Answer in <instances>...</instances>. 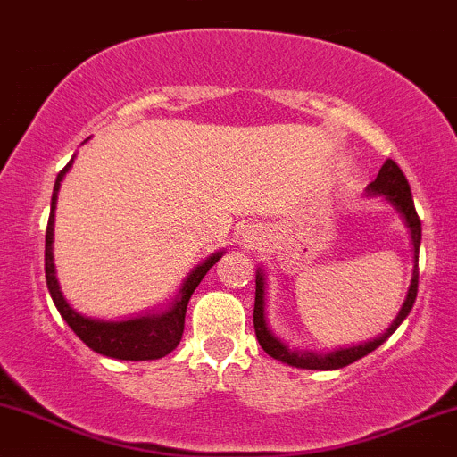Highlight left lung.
<instances>
[{"label": "left lung", "instance_id": "left-lung-1", "mask_svg": "<svg viewBox=\"0 0 457 457\" xmlns=\"http://www.w3.org/2000/svg\"><path fill=\"white\" fill-rule=\"evenodd\" d=\"M369 193L370 195H382V197L388 199L390 204L397 208V212L403 217L405 225H408L410 238H412V252H414V269H412V282H410L408 288V297H405L403 305H401L397 319L393 320L386 332L379 336V338L369 340V343L358 345V347H349V349H338V351H329V353H314V351H297L290 349L288 345L282 343L273 332H270L267 317H264V275L262 270H258L255 275V305H253V329H255V338H258L260 347H262L270 358L279 360V362L290 364V367L297 369H314V370H332V369H343L347 364L355 362V360L364 358V355L370 353L388 338L395 329L399 328L401 320L410 314L412 310L414 299H416V290H419V247H420V219L414 210V199L412 193H410V184L405 179L403 171L399 169V164L395 160H386L384 167L379 169L378 178L375 182L369 184Z\"/></svg>", "mask_w": 457, "mask_h": 457}]
</instances>
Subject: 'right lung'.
I'll use <instances>...</instances> for the list:
<instances>
[{"label":"right lung","mask_w":457,"mask_h":457,"mask_svg":"<svg viewBox=\"0 0 457 457\" xmlns=\"http://www.w3.org/2000/svg\"><path fill=\"white\" fill-rule=\"evenodd\" d=\"M73 158L69 160L67 167L58 173L56 184H54L52 195V212H49L47 232H45V279H47L49 295H52L54 303H56L60 317L67 320L69 328L79 336L87 347L97 353L108 355L114 360H158L164 358L167 353L178 347L184 334V317H187V305L190 302V295L195 293L204 275L208 273L223 252L210 255L204 264L190 270V275L184 279L182 288L175 295V302L171 308L164 310L160 314H147V317L129 319V320H99L84 317V314L75 312L71 305L64 299L62 290L56 279V267H54V212H56V199L60 182L64 179L69 169H71Z\"/></svg>","instance_id":"right-lung-1"}]
</instances>
